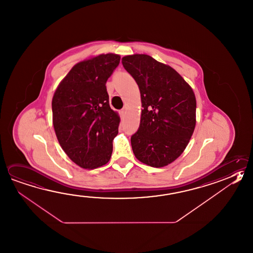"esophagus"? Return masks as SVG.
Masks as SVG:
<instances>
[{
	"label": "esophagus",
	"mask_w": 253,
	"mask_h": 253,
	"mask_svg": "<svg viewBox=\"0 0 253 253\" xmlns=\"http://www.w3.org/2000/svg\"><path fill=\"white\" fill-rule=\"evenodd\" d=\"M125 113H126V110L125 109L121 110V111H120V114H121V115H122L123 117L125 115Z\"/></svg>",
	"instance_id": "1"
}]
</instances>
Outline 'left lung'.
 I'll return each mask as SVG.
<instances>
[{"label":"left lung","instance_id":"1","mask_svg":"<svg viewBox=\"0 0 253 253\" xmlns=\"http://www.w3.org/2000/svg\"><path fill=\"white\" fill-rule=\"evenodd\" d=\"M122 62L138 84L143 108L130 138L134 155L149 167H167L184 151L195 129V94L174 69L148 54L127 55Z\"/></svg>","mask_w":253,"mask_h":253}]
</instances>
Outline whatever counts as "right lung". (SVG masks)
I'll use <instances>...</instances> for the list:
<instances>
[{"mask_svg":"<svg viewBox=\"0 0 253 253\" xmlns=\"http://www.w3.org/2000/svg\"><path fill=\"white\" fill-rule=\"evenodd\" d=\"M121 56L99 54L78 62L62 80L52 100L58 141L72 162L95 169L109 162L120 116L111 109L105 83Z\"/></svg>","mask_w":253,"mask_h":253,"instance_id":"add662e5","label":"right lung"}]
</instances>
